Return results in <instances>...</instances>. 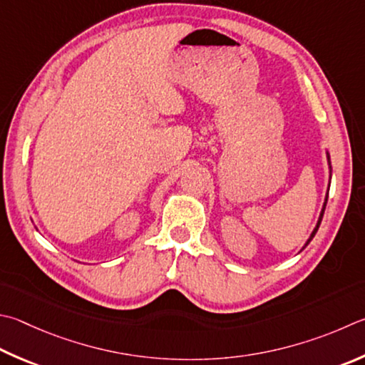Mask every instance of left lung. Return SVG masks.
Listing matches in <instances>:
<instances>
[{"instance_id":"left-lung-1","label":"left lung","mask_w":365,"mask_h":365,"mask_svg":"<svg viewBox=\"0 0 365 365\" xmlns=\"http://www.w3.org/2000/svg\"><path fill=\"white\" fill-rule=\"evenodd\" d=\"M326 155H327V164H329V187H327V193H326V200H324V204H322V209H321V214H319V218H317V223H316V227H314V230L311 231V235H309V237L307 240V242H304V246H303V249L308 246V244L311 242V240H313L314 237V235L317 233V228H319V225H321V220H322V215H324V210H326V204H327V197H329V188H330V178H332V165H330V155H329V151H326ZM302 249V250H303Z\"/></svg>"}]
</instances>
